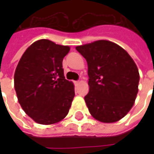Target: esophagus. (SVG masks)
Masks as SVG:
<instances>
[{"label":"esophagus","instance_id":"esophagus-1","mask_svg":"<svg viewBox=\"0 0 154 154\" xmlns=\"http://www.w3.org/2000/svg\"><path fill=\"white\" fill-rule=\"evenodd\" d=\"M79 81H76V82H74V83H75V85H77V84H79Z\"/></svg>","mask_w":154,"mask_h":154}]
</instances>
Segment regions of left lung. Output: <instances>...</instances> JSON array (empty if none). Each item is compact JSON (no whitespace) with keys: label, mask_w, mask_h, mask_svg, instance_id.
<instances>
[{"label":"left lung","mask_w":154,"mask_h":154,"mask_svg":"<svg viewBox=\"0 0 154 154\" xmlns=\"http://www.w3.org/2000/svg\"><path fill=\"white\" fill-rule=\"evenodd\" d=\"M88 65L89 92L84 97L97 120L118 121L127 115L138 93L139 73L132 57L118 44L97 40L76 47Z\"/></svg>","instance_id":"1"}]
</instances>
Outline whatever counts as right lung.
Instances as JSON below:
<instances>
[{
	"instance_id": "add662e5",
	"label": "right lung",
	"mask_w": 154,
	"mask_h": 154,
	"mask_svg": "<svg viewBox=\"0 0 154 154\" xmlns=\"http://www.w3.org/2000/svg\"><path fill=\"white\" fill-rule=\"evenodd\" d=\"M69 50L68 46L40 39L25 50L16 67L14 83L19 103L38 124L59 122L69 111L75 91L63 68Z\"/></svg>"
}]
</instances>
